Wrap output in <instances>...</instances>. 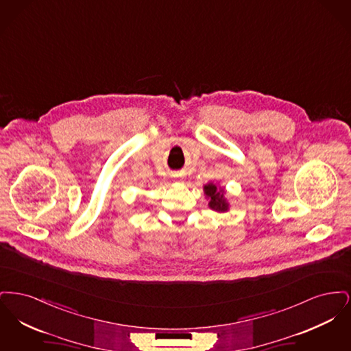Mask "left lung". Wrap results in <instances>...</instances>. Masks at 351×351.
<instances>
[{
    "label": "left lung",
    "instance_id": "1",
    "mask_svg": "<svg viewBox=\"0 0 351 351\" xmlns=\"http://www.w3.org/2000/svg\"><path fill=\"white\" fill-rule=\"evenodd\" d=\"M206 196L210 199L209 206L218 212H225L228 210V202L223 199V191H218L217 186L215 184H208L204 186Z\"/></svg>",
    "mask_w": 351,
    "mask_h": 351
}]
</instances>
